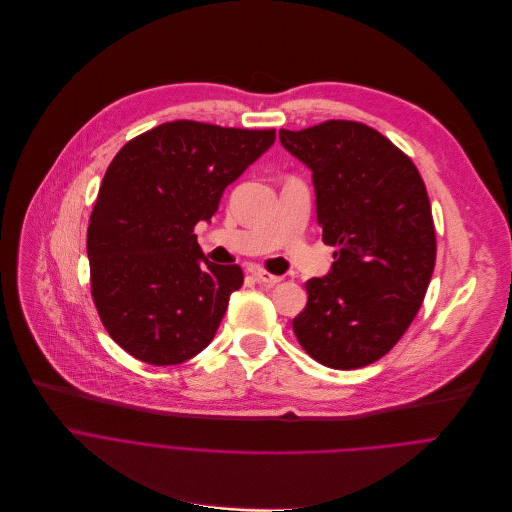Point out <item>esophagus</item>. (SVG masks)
<instances>
[{
  "instance_id": "1",
  "label": "esophagus",
  "mask_w": 512,
  "mask_h": 512,
  "mask_svg": "<svg viewBox=\"0 0 512 512\" xmlns=\"http://www.w3.org/2000/svg\"><path fill=\"white\" fill-rule=\"evenodd\" d=\"M254 276H256V280H258L260 284H266V286H274V284H278V282L282 280V276L272 274V272L262 270V268H256V270H254Z\"/></svg>"
}]
</instances>
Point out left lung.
Returning <instances> with one entry per match:
<instances>
[{
	"instance_id": "obj_1",
	"label": "left lung",
	"mask_w": 512,
	"mask_h": 512,
	"mask_svg": "<svg viewBox=\"0 0 512 512\" xmlns=\"http://www.w3.org/2000/svg\"><path fill=\"white\" fill-rule=\"evenodd\" d=\"M280 143L313 171L325 278L306 280L292 319L300 347L333 369L389 353L416 319L436 264V228L424 179L401 149L357 121L280 129Z\"/></svg>"
}]
</instances>
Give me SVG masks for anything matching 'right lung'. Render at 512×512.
Listing matches in <instances>:
<instances>
[{
	"label": "right lung",
	"mask_w": 512,
	"mask_h": 512,
	"mask_svg": "<svg viewBox=\"0 0 512 512\" xmlns=\"http://www.w3.org/2000/svg\"><path fill=\"white\" fill-rule=\"evenodd\" d=\"M276 139L274 129L163 123L131 139L102 177L86 232L90 294L111 339L149 365L206 349L244 282L201 254L193 228Z\"/></svg>",
	"instance_id": "right-lung-1"
}]
</instances>
